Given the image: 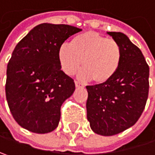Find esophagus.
Here are the masks:
<instances>
[{
    "label": "esophagus",
    "mask_w": 155,
    "mask_h": 155,
    "mask_svg": "<svg viewBox=\"0 0 155 155\" xmlns=\"http://www.w3.org/2000/svg\"><path fill=\"white\" fill-rule=\"evenodd\" d=\"M74 82H75V87H76V88H82V87H83V85H82L81 83H80L77 81H75Z\"/></svg>",
    "instance_id": "obj_1"
}]
</instances>
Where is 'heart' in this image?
Listing matches in <instances>:
<instances>
[{"instance_id":"obj_1","label":"heart","mask_w":155,"mask_h":155,"mask_svg":"<svg viewBox=\"0 0 155 155\" xmlns=\"http://www.w3.org/2000/svg\"><path fill=\"white\" fill-rule=\"evenodd\" d=\"M58 57L60 67L66 75H74L81 66L83 70L79 74L80 79L105 84L119 70L122 52L115 40L88 31L74 36L70 45L62 44Z\"/></svg>"}]
</instances>
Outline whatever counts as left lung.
Wrapping results in <instances>:
<instances>
[{"instance_id": "1", "label": "left lung", "mask_w": 155, "mask_h": 155, "mask_svg": "<svg viewBox=\"0 0 155 155\" xmlns=\"http://www.w3.org/2000/svg\"><path fill=\"white\" fill-rule=\"evenodd\" d=\"M120 44L122 57L119 70L105 84L87 86V119L91 130L113 136L130 128L141 116L149 91V66L128 36L107 32Z\"/></svg>"}]
</instances>
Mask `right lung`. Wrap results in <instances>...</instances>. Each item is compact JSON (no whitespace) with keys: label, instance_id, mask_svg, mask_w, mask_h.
<instances>
[{"label":"right lung","instance_id":"1","mask_svg":"<svg viewBox=\"0 0 155 155\" xmlns=\"http://www.w3.org/2000/svg\"><path fill=\"white\" fill-rule=\"evenodd\" d=\"M81 29L43 23L17 44L8 63L6 98L11 114L22 128L44 134L53 131L60 108L75 90L72 78L61 70L58 51Z\"/></svg>","mask_w":155,"mask_h":155}]
</instances>
